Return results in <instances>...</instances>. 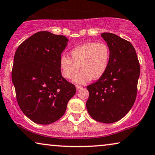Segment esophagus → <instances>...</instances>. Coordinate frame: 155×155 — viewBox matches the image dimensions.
<instances>
[{
	"label": "esophagus",
	"mask_w": 155,
	"mask_h": 155,
	"mask_svg": "<svg viewBox=\"0 0 155 155\" xmlns=\"http://www.w3.org/2000/svg\"><path fill=\"white\" fill-rule=\"evenodd\" d=\"M76 89L79 90L80 89H81L82 87H81V86H80V85H76Z\"/></svg>",
	"instance_id": "obj_1"
}]
</instances>
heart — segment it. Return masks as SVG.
Masks as SVG:
<instances>
[{"label": "heart", "mask_w": 155, "mask_h": 155, "mask_svg": "<svg viewBox=\"0 0 155 155\" xmlns=\"http://www.w3.org/2000/svg\"><path fill=\"white\" fill-rule=\"evenodd\" d=\"M110 50L104 42H88L75 47L70 51V58H60L61 75L71 79L80 68L81 71L74 78V81L85 84L91 79L98 80L104 75L109 66Z\"/></svg>", "instance_id": "1"}]
</instances>
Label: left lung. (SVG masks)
I'll list each match as a JSON object with an SVG mask.
<instances>
[{
	"instance_id": "1",
	"label": "left lung",
	"mask_w": 155,
	"mask_h": 155,
	"mask_svg": "<svg viewBox=\"0 0 155 155\" xmlns=\"http://www.w3.org/2000/svg\"><path fill=\"white\" fill-rule=\"evenodd\" d=\"M101 36L110 50L109 64L104 75L87 87L89 96L86 106L94 120L109 124L123 118L134 104L140 66L130 41L111 33Z\"/></svg>"
}]
</instances>
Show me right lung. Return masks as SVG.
Segmentation results:
<instances>
[{
	"label": "right lung",
	"instance_id": "1",
	"mask_svg": "<svg viewBox=\"0 0 155 155\" xmlns=\"http://www.w3.org/2000/svg\"><path fill=\"white\" fill-rule=\"evenodd\" d=\"M68 39L39 31L25 40L15 53L12 81L19 107L39 124H49L65 113L76 87L62 77L61 54Z\"/></svg>",
	"mask_w": 155,
	"mask_h": 155
}]
</instances>
